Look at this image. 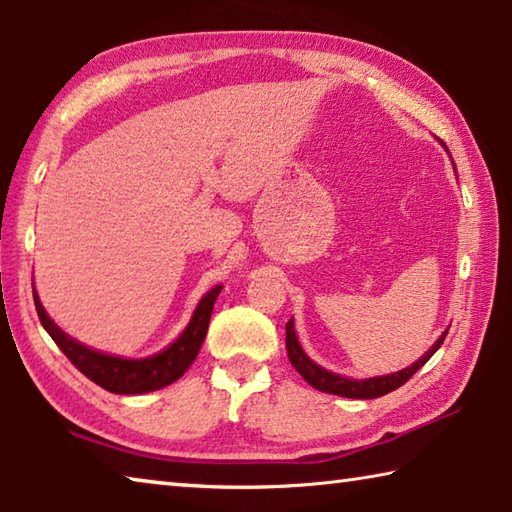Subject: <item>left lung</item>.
Wrapping results in <instances>:
<instances>
[{"label": "left lung", "instance_id": "8db88e82", "mask_svg": "<svg viewBox=\"0 0 512 512\" xmlns=\"http://www.w3.org/2000/svg\"><path fill=\"white\" fill-rule=\"evenodd\" d=\"M443 146H445V143H443ZM445 335H447V330L436 339L434 346L429 348V351L423 357H420L418 362L407 366V369H402L398 373H391V375H380V378H369V380L344 378V375L330 373L326 369H321L319 364L312 362L310 357L303 353V348H301L299 339H297V333H294V321L292 319L288 321V324H285V348H288V357H290L292 366L301 373V378L306 380L310 387H315V389L324 391V393H333V396H342V398L371 400V398L387 396V393L402 387V384H405L411 378V375H414L420 369V366L427 364L429 357H432L438 351V348H441Z\"/></svg>", "mask_w": 512, "mask_h": 512}]
</instances>
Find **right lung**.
Instances as JSON below:
<instances>
[{"instance_id": "obj_1", "label": "right lung", "mask_w": 512, "mask_h": 512, "mask_svg": "<svg viewBox=\"0 0 512 512\" xmlns=\"http://www.w3.org/2000/svg\"><path fill=\"white\" fill-rule=\"evenodd\" d=\"M220 290L222 285H215L213 290L204 294L202 301L197 303L191 321H188V326L184 328V333L179 335L173 344L157 355L143 357V360H125V357L107 355L76 342V339L62 333V330L49 319L47 310L42 308L38 292L35 290L33 301L44 330H47L60 351L69 357V362L74 364L85 378L96 382L98 387H103L105 391L119 393V396H134V393H148L161 387H168V384L182 378L188 366L193 364L197 353H200L206 330H209L213 303L218 299Z\"/></svg>"}]
</instances>
